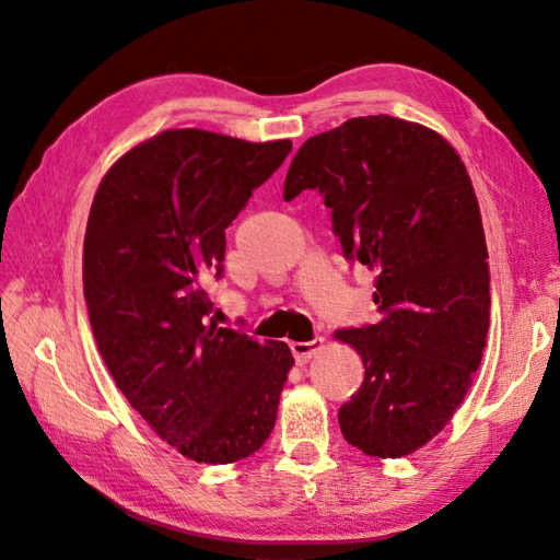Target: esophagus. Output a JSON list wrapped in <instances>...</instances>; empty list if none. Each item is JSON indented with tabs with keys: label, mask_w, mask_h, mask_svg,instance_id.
Returning a JSON list of instances; mask_svg holds the SVG:
<instances>
[{
	"label": "esophagus",
	"mask_w": 560,
	"mask_h": 560,
	"mask_svg": "<svg viewBox=\"0 0 560 560\" xmlns=\"http://www.w3.org/2000/svg\"><path fill=\"white\" fill-rule=\"evenodd\" d=\"M323 337H317V339H313V341H293L291 343V353H293V359H295V363H307L313 359V355L323 349Z\"/></svg>",
	"instance_id": "1"
}]
</instances>
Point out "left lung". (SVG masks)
Wrapping results in <instances>:
<instances>
[{"mask_svg": "<svg viewBox=\"0 0 560 560\" xmlns=\"http://www.w3.org/2000/svg\"><path fill=\"white\" fill-rule=\"evenodd\" d=\"M317 189L343 257L375 271L380 319L339 329L365 377L339 409L343 438L401 457L443 431L481 363L491 273L479 201L457 151L389 115L353 117L295 153L283 199Z\"/></svg>", "mask_w": 560, "mask_h": 560, "instance_id": "8db88e82", "label": "left lung"}]
</instances>
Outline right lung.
Segmentation results:
<instances>
[{
    "instance_id": "obj_1",
    "label": "right lung",
    "mask_w": 560,
    "mask_h": 560,
    "mask_svg": "<svg viewBox=\"0 0 560 560\" xmlns=\"http://www.w3.org/2000/svg\"><path fill=\"white\" fill-rule=\"evenodd\" d=\"M291 147L165 129L127 151L93 197L83 237L93 337L141 419L195 462L245 459L277 421L291 349L219 327L205 281L223 273L225 229Z\"/></svg>"
}]
</instances>
